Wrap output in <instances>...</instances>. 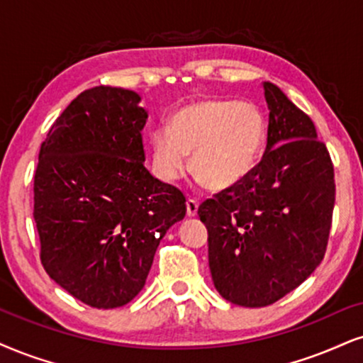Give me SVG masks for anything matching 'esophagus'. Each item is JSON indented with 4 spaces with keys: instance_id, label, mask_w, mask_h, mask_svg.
<instances>
[{
    "instance_id": "34e87169",
    "label": "esophagus",
    "mask_w": 363,
    "mask_h": 363,
    "mask_svg": "<svg viewBox=\"0 0 363 363\" xmlns=\"http://www.w3.org/2000/svg\"><path fill=\"white\" fill-rule=\"evenodd\" d=\"M196 212H199V202L194 199L186 200V213H189V217H195Z\"/></svg>"
}]
</instances>
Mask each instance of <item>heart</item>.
I'll return each instance as SVG.
<instances>
[{"instance_id": "1", "label": "heart", "mask_w": 363, "mask_h": 363, "mask_svg": "<svg viewBox=\"0 0 363 363\" xmlns=\"http://www.w3.org/2000/svg\"><path fill=\"white\" fill-rule=\"evenodd\" d=\"M267 138L262 111L252 102L202 99L180 107L168 128L151 138L153 168L163 182H174L190 168L216 190L239 185L256 167Z\"/></svg>"}]
</instances>
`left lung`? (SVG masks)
I'll return each instance as SVG.
<instances>
[{"mask_svg": "<svg viewBox=\"0 0 363 363\" xmlns=\"http://www.w3.org/2000/svg\"><path fill=\"white\" fill-rule=\"evenodd\" d=\"M262 87L271 109L262 160L199 207L216 289L247 308L272 305L320 266L335 205L333 163L311 118L274 84Z\"/></svg>", "mask_w": 363, "mask_h": 363, "instance_id": "left-lung-1", "label": "left lung"}]
</instances>
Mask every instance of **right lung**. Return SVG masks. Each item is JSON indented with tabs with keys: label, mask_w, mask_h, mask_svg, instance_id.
<instances>
[{
	"label": "right lung",
	"mask_w": 363,
	"mask_h": 363,
	"mask_svg": "<svg viewBox=\"0 0 363 363\" xmlns=\"http://www.w3.org/2000/svg\"><path fill=\"white\" fill-rule=\"evenodd\" d=\"M141 97L99 86L79 94L40 146L33 218L40 261L92 308L128 305L160 240L186 213L185 196L145 168Z\"/></svg>",
	"instance_id": "obj_1"
}]
</instances>
